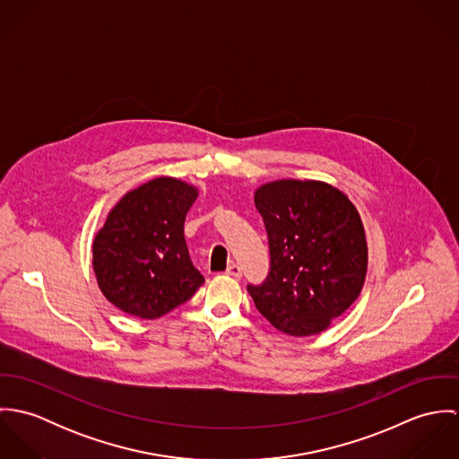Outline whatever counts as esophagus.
I'll list each match as a JSON object with an SVG mask.
<instances>
[{"label": "esophagus", "mask_w": 459, "mask_h": 459, "mask_svg": "<svg viewBox=\"0 0 459 459\" xmlns=\"http://www.w3.org/2000/svg\"><path fill=\"white\" fill-rule=\"evenodd\" d=\"M226 273L228 275H231V277H242V270H240V266L237 264V263H231L228 268H226Z\"/></svg>", "instance_id": "34e87169"}]
</instances>
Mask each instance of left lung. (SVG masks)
Instances as JSON below:
<instances>
[{
    "label": "left lung",
    "instance_id": "8db88e82",
    "mask_svg": "<svg viewBox=\"0 0 459 459\" xmlns=\"http://www.w3.org/2000/svg\"><path fill=\"white\" fill-rule=\"evenodd\" d=\"M268 235L270 272L247 291L284 333L327 330L360 295L368 244L360 215L344 193L318 180H275L255 193Z\"/></svg>",
    "mask_w": 459,
    "mask_h": 459
}]
</instances>
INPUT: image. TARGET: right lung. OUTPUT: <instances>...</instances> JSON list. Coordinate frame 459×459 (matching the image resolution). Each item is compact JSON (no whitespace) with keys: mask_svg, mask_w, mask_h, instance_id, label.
<instances>
[{"mask_svg":"<svg viewBox=\"0 0 459 459\" xmlns=\"http://www.w3.org/2000/svg\"><path fill=\"white\" fill-rule=\"evenodd\" d=\"M197 189L171 177L122 197L93 240V272L120 311L155 320L187 302L204 277L195 268L184 222Z\"/></svg>","mask_w":459,"mask_h":459,"instance_id":"obj_1","label":"right lung"}]
</instances>
